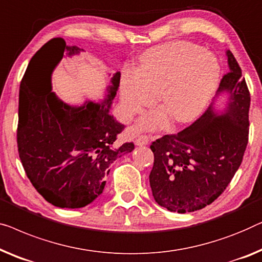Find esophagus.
I'll return each mask as SVG.
<instances>
[{
  "label": "esophagus",
  "mask_w": 262,
  "mask_h": 262,
  "mask_svg": "<svg viewBox=\"0 0 262 262\" xmlns=\"http://www.w3.org/2000/svg\"><path fill=\"white\" fill-rule=\"evenodd\" d=\"M147 143H149V137H147V136H145V135L138 136L137 139H136V142H135L136 145H138V146L146 145Z\"/></svg>",
  "instance_id": "1"
}]
</instances>
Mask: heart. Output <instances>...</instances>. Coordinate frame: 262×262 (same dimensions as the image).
Listing matches in <instances>:
<instances>
[{
  "instance_id": "heart-1",
  "label": "heart",
  "mask_w": 262,
  "mask_h": 262,
  "mask_svg": "<svg viewBox=\"0 0 262 262\" xmlns=\"http://www.w3.org/2000/svg\"><path fill=\"white\" fill-rule=\"evenodd\" d=\"M221 67L211 53L188 41L157 46L140 56L139 70L125 68L120 77V108L130 119L155 104L159 93L162 110L146 113L140 130H155L166 123H191L201 115L219 85Z\"/></svg>"
}]
</instances>
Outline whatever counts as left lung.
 Segmentation results:
<instances>
[{
	"mask_svg": "<svg viewBox=\"0 0 262 262\" xmlns=\"http://www.w3.org/2000/svg\"><path fill=\"white\" fill-rule=\"evenodd\" d=\"M229 72L216 98L226 94L223 108L215 101L190 126L151 144L152 196L161 207L180 214L213 203L240 166L248 143L251 97L233 53L226 51Z\"/></svg>",
	"mask_w": 262,
	"mask_h": 262,
	"instance_id": "1",
	"label": "left lung"
}]
</instances>
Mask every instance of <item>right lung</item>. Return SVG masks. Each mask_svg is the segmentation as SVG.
I'll use <instances>...</instances> for the list:
<instances>
[{
    "label": "right lung",
    "mask_w": 262,
    "mask_h": 262,
    "mask_svg": "<svg viewBox=\"0 0 262 262\" xmlns=\"http://www.w3.org/2000/svg\"><path fill=\"white\" fill-rule=\"evenodd\" d=\"M82 51L66 46L61 37L48 41L30 60L18 96L17 147L25 171L47 202L68 209L86 207L103 194L108 166L135 149L134 143H116L124 125L110 115L120 72L112 75L99 103L70 105L52 91L54 68ZM45 69L49 80L41 85Z\"/></svg>",
    "instance_id": "1"
}]
</instances>
